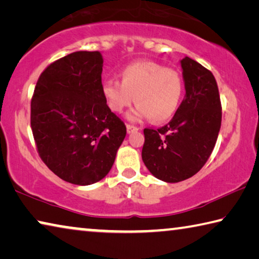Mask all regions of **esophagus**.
Instances as JSON below:
<instances>
[{
	"label": "esophagus",
	"instance_id": "34e87169",
	"mask_svg": "<svg viewBox=\"0 0 259 259\" xmlns=\"http://www.w3.org/2000/svg\"><path fill=\"white\" fill-rule=\"evenodd\" d=\"M126 128H127V133H128V134L133 133V132H137V131L140 130L139 127L134 126V125H131V124H127V125H126Z\"/></svg>",
	"mask_w": 259,
	"mask_h": 259
}]
</instances>
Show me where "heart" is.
Masks as SVG:
<instances>
[{"instance_id": "1", "label": "heart", "mask_w": 259, "mask_h": 259, "mask_svg": "<svg viewBox=\"0 0 259 259\" xmlns=\"http://www.w3.org/2000/svg\"><path fill=\"white\" fill-rule=\"evenodd\" d=\"M102 92L109 108L120 113L137 102L130 119L151 118L156 122L167 120L179 107L184 94V80L179 72L155 62H137L120 72V82L109 79Z\"/></svg>"}]
</instances>
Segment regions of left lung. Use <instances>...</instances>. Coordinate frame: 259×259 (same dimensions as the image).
I'll list each match as a JSON object with an SVG mask.
<instances>
[{"label":"left lung","mask_w":259,"mask_h":259,"mask_svg":"<svg viewBox=\"0 0 259 259\" xmlns=\"http://www.w3.org/2000/svg\"><path fill=\"white\" fill-rule=\"evenodd\" d=\"M186 95L166 125L145 128L142 160L152 176L179 182L209 159L222 125V103L211 72L194 59H181Z\"/></svg>","instance_id":"1"}]
</instances>
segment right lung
<instances>
[{
	"instance_id": "right-lung-1",
	"label": "right lung",
	"mask_w": 259,
	"mask_h": 259,
	"mask_svg": "<svg viewBox=\"0 0 259 259\" xmlns=\"http://www.w3.org/2000/svg\"><path fill=\"white\" fill-rule=\"evenodd\" d=\"M100 52L57 59L37 79L31 127L39 156L50 171L73 185L95 184L111 169L126 126L102 92Z\"/></svg>"
}]
</instances>
